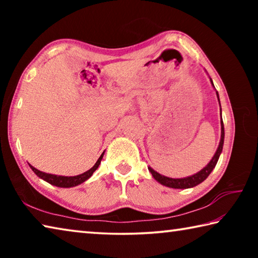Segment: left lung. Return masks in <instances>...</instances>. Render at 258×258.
<instances>
[{"label": "left lung", "mask_w": 258, "mask_h": 258, "mask_svg": "<svg viewBox=\"0 0 258 258\" xmlns=\"http://www.w3.org/2000/svg\"><path fill=\"white\" fill-rule=\"evenodd\" d=\"M212 82V85L213 84V81ZM215 87V86H214ZM217 94V99L218 101H220V98H218V93ZM221 106V104H220ZM223 143H224V124H223V120H222V115H221V141H220V145H218L217 150L215 152V155L212 158V160L209 161V163L205 166V167L202 169V171L194 174V175L191 176H187V177H183V178H172V177H167V176H164V175H160L159 173H157L156 171H154L151 167H148L149 169V172L152 174V176L155 177L156 181H158L160 184H163L165 186H168V187H174V189H187V187H194L196 185H198L199 183H202L203 181L206 180L208 177L209 174L212 173V171L215 167L216 164H217V160L220 158V155L222 152V149H223Z\"/></svg>", "instance_id": "obj_1"}]
</instances>
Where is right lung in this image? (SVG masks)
Wrapping results in <instances>:
<instances>
[{"instance_id":"obj_1","label":"right lung","mask_w":258,"mask_h":258,"mask_svg":"<svg viewBox=\"0 0 258 258\" xmlns=\"http://www.w3.org/2000/svg\"><path fill=\"white\" fill-rule=\"evenodd\" d=\"M103 154H104V152H103ZM103 154L99 157V159L97 160V163L94 164L92 168H90L89 171H86L85 173L80 174V175H76V176L53 175V174H47V173L38 171V169L33 167L32 165H29V167L33 169V172L36 174L38 177H41L44 181L49 182L50 184H52V185H55V186H59V187H72V186H76L78 184H81V183L85 182L87 178H90L91 176H92V174L95 172V169L99 167L100 163H101Z\"/></svg>"}]
</instances>
